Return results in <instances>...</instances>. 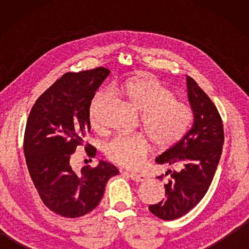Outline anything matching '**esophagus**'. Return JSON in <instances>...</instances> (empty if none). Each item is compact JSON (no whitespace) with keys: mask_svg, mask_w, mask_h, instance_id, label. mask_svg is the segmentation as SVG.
<instances>
[{"mask_svg":"<svg viewBox=\"0 0 249 249\" xmlns=\"http://www.w3.org/2000/svg\"><path fill=\"white\" fill-rule=\"evenodd\" d=\"M130 178L133 179L134 182H143L146 179V177L144 174H138V173H130L129 174Z\"/></svg>","mask_w":249,"mask_h":249,"instance_id":"obj_1","label":"esophagus"}]
</instances>
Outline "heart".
<instances>
[{"label":"heart","mask_w":249,"mask_h":249,"mask_svg":"<svg viewBox=\"0 0 249 249\" xmlns=\"http://www.w3.org/2000/svg\"><path fill=\"white\" fill-rule=\"evenodd\" d=\"M113 93L125 99L141 114L143 127L158 147H169L182 138L192 121V110L176 99V94L153 77H136L113 84ZM111 99L108 89L94 95L89 104V121L94 128L102 127L100 110ZM151 149V140L142 134L118 135L105 145V154L110 160L126 168L142 165Z\"/></svg>","instance_id":"b5f03b06"}]
</instances>
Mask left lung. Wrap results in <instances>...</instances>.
<instances>
[{"instance_id":"left-lung-1","label":"left lung","mask_w":249,"mask_h":249,"mask_svg":"<svg viewBox=\"0 0 249 249\" xmlns=\"http://www.w3.org/2000/svg\"><path fill=\"white\" fill-rule=\"evenodd\" d=\"M186 81L193 125L155 160L160 165L182 167L178 171H167L170 179L165 184L166 199L149 206L151 213L165 220L182 217L200 202L212 183L223 151L224 128L217 108L193 78L187 76Z\"/></svg>"}]
</instances>
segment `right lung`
Returning <instances> with one entry per match:
<instances>
[{"label":"right lung","mask_w":249,"mask_h":249,"mask_svg":"<svg viewBox=\"0 0 249 249\" xmlns=\"http://www.w3.org/2000/svg\"><path fill=\"white\" fill-rule=\"evenodd\" d=\"M110 71L64 73L36 100L25 126L26 165L40 199L63 217H81L96 208L108 179L119 173L109 162L76 172L71 156L89 131V104ZM89 157L96 149L86 146Z\"/></svg>","instance_id":"1"}]
</instances>
